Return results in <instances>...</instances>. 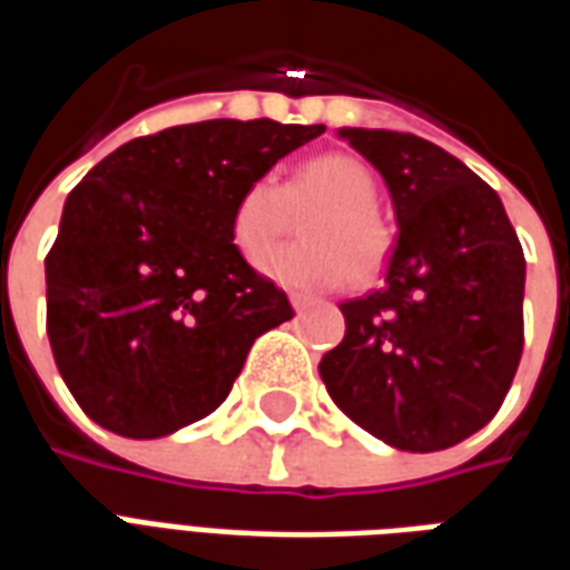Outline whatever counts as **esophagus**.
Returning a JSON list of instances; mask_svg holds the SVG:
<instances>
[{
  "label": "esophagus",
  "instance_id": "esophagus-1",
  "mask_svg": "<svg viewBox=\"0 0 570 570\" xmlns=\"http://www.w3.org/2000/svg\"><path fill=\"white\" fill-rule=\"evenodd\" d=\"M289 305L302 314V311L308 308L311 305V296H302V293H289Z\"/></svg>",
  "mask_w": 570,
  "mask_h": 570
}]
</instances>
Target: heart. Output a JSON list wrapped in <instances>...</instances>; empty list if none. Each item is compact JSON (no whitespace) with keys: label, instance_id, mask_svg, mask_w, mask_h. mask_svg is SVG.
<instances>
[{"label":"heart","instance_id":"obj_1","mask_svg":"<svg viewBox=\"0 0 570 570\" xmlns=\"http://www.w3.org/2000/svg\"><path fill=\"white\" fill-rule=\"evenodd\" d=\"M379 183L351 155H323L298 164L284 186L272 176L253 179L232 210V240L247 262L296 232L305 212L302 244L262 262V272L293 289H335L351 277L370 284L382 274L394 247L391 225L379 216Z\"/></svg>","mask_w":570,"mask_h":570}]
</instances>
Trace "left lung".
I'll return each instance as SVG.
<instances>
[{"label": "left lung", "mask_w": 570, "mask_h": 570, "mask_svg": "<svg viewBox=\"0 0 570 570\" xmlns=\"http://www.w3.org/2000/svg\"><path fill=\"white\" fill-rule=\"evenodd\" d=\"M384 176L400 235L384 286L342 305L321 379L347 419L403 452L489 424L525 345V256L498 191L415 134L342 130Z\"/></svg>", "instance_id": "obj_1"}]
</instances>
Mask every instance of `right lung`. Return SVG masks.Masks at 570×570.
Returning a JSON list of instances; mask_svg holds the SVG:
<instances>
[{"label": "right lung", "instance_id": "1", "mask_svg": "<svg viewBox=\"0 0 570 570\" xmlns=\"http://www.w3.org/2000/svg\"><path fill=\"white\" fill-rule=\"evenodd\" d=\"M323 125L213 118L106 155L45 256L48 338L100 428L155 440L219 409L262 333L293 317L232 240L240 191Z\"/></svg>", "mask_w": 570, "mask_h": 570}]
</instances>
